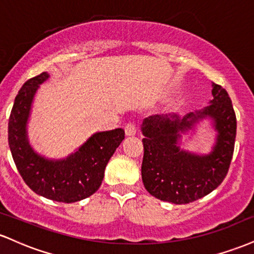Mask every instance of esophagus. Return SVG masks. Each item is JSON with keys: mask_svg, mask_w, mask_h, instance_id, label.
<instances>
[{"mask_svg": "<svg viewBox=\"0 0 254 254\" xmlns=\"http://www.w3.org/2000/svg\"><path fill=\"white\" fill-rule=\"evenodd\" d=\"M125 135L127 136H133L136 135L137 129H136V124L135 123H127L125 125Z\"/></svg>", "mask_w": 254, "mask_h": 254, "instance_id": "obj_1", "label": "esophagus"}]
</instances>
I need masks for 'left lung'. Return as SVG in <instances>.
Here are the masks:
<instances>
[{
  "label": "left lung",
  "instance_id": "left-lung-1",
  "mask_svg": "<svg viewBox=\"0 0 254 254\" xmlns=\"http://www.w3.org/2000/svg\"><path fill=\"white\" fill-rule=\"evenodd\" d=\"M210 105L180 118L176 113L155 115L142 123L144 147L142 180L157 199L186 204L210 193L228 173L234 153L237 117L228 93L212 83ZM209 117L218 131L217 143L208 156H197L180 149V133Z\"/></svg>",
  "mask_w": 254,
  "mask_h": 254
}]
</instances>
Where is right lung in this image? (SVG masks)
<instances>
[{
	"label": "right lung",
	"mask_w": 254,
	"mask_h": 254,
	"mask_svg": "<svg viewBox=\"0 0 254 254\" xmlns=\"http://www.w3.org/2000/svg\"><path fill=\"white\" fill-rule=\"evenodd\" d=\"M48 78V72H42L19 90L8 123V143L20 176L32 191L56 202L74 203L100 188L107 162L125 132L119 127L94 133L66 159L49 160L37 154L28 143L26 127L34 94Z\"/></svg>",
	"instance_id": "right-lung-1"
}]
</instances>
